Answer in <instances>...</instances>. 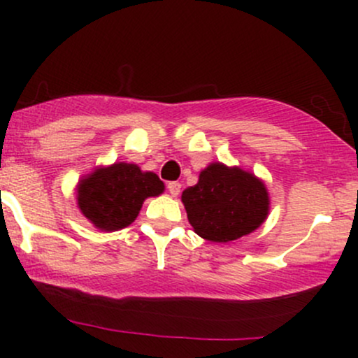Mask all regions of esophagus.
I'll return each instance as SVG.
<instances>
[{
  "mask_svg": "<svg viewBox=\"0 0 358 358\" xmlns=\"http://www.w3.org/2000/svg\"><path fill=\"white\" fill-rule=\"evenodd\" d=\"M168 192H170L171 196H176L180 193V190H182V185H180L178 182H170L166 185Z\"/></svg>",
  "mask_w": 358,
  "mask_h": 358,
  "instance_id": "esophagus-1",
  "label": "esophagus"
}]
</instances>
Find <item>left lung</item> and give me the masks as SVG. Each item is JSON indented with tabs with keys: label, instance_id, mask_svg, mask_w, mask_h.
Instances as JSON below:
<instances>
[{
	"label": "left lung",
	"instance_id": "obj_1",
	"mask_svg": "<svg viewBox=\"0 0 358 358\" xmlns=\"http://www.w3.org/2000/svg\"><path fill=\"white\" fill-rule=\"evenodd\" d=\"M193 231L212 242L236 241L256 231L269 212L264 183L249 171L212 163L199 183L182 193Z\"/></svg>",
	"mask_w": 358,
	"mask_h": 358
}]
</instances>
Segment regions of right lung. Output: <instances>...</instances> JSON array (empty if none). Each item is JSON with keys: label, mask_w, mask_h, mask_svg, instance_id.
Returning a JSON list of instances; mask_svg holds the SVG:
<instances>
[{"label": "right lung", "mask_w": 358, "mask_h": 358, "mask_svg": "<svg viewBox=\"0 0 358 358\" xmlns=\"http://www.w3.org/2000/svg\"><path fill=\"white\" fill-rule=\"evenodd\" d=\"M165 185L153 171L133 163L97 168L77 185L82 215L101 231H119L136 220L148 196H158Z\"/></svg>", "instance_id": "obj_1"}]
</instances>
